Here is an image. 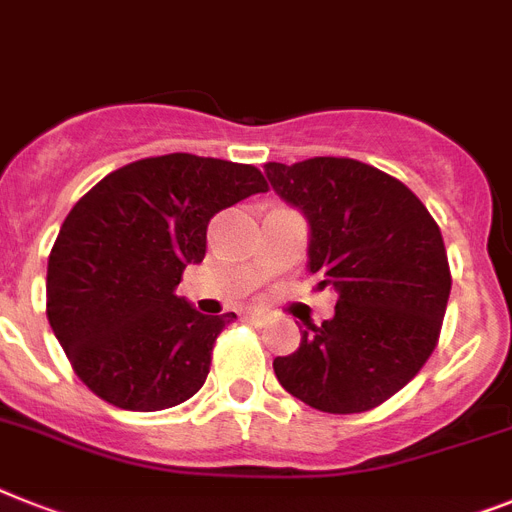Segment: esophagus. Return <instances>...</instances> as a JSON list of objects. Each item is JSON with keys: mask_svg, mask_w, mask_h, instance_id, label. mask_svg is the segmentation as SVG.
I'll return each mask as SVG.
<instances>
[{"mask_svg": "<svg viewBox=\"0 0 512 512\" xmlns=\"http://www.w3.org/2000/svg\"><path fill=\"white\" fill-rule=\"evenodd\" d=\"M246 319L251 324H256V327H264V324L269 322V314H264V311H248Z\"/></svg>", "mask_w": 512, "mask_h": 512, "instance_id": "34e87169", "label": "esophagus"}]
</instances>
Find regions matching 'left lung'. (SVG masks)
<instances>
[{
	"label": "left lung",
	"mask_w": 512,
	"mask_h": 512,
	"mask_svg": "<svg viewBox=\"0 0 512 512\" xmlns=\"http://www.w3.org/2000/svg\"><path fill=\"white\" fill-rule=\"evenodd\" d=\"M274 193L308 219V272L335 287V316L308 327L274 374L324 413H363L390 400L437 348L450 298L442 232L400 180L371 164L314 156L264 164Z\"/></svg>",
	"instance_id": "1"
}]
</instances>
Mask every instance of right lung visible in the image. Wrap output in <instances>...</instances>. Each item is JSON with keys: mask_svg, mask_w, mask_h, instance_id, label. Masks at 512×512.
<instances>
[{"mask_svg": "<svg viewBox=\"0 0 512 512\" xmlns=\"http://www.w3.org/2000/svg\"><path fill=\"white\" fill-rule=\"evenodd\" d=\"M264 190L251 164L167 154L109 172L80 198L49 253L46 316L88 390L149 413L204 387L235 314H198L175 290L204 261L211 217Z\"/></svg>", "mask_w": 512, "mask_h": 512, "instance_id": "right-lung-1", "label": "right lung"}]
</instances>
